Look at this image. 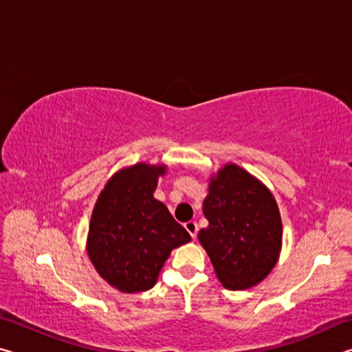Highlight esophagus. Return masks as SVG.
<instances>
[{"label": "esophagus", "instance_id": "34e87169", "mask_svg": "<svg viewBox=\"0 0 352 352\" xmlns=\"http://www.w3.org/2000/svg\"><path fill=\"white\" fill-rule=\"evenodd\" d=\"M184 228H186V231L190 234V237H192V239H195V237H197L199 226H197V223L194 222V220H189V222L184 223Z\"/></svg>", "mask_w": 352, "mask_h": 352}]
</instances>
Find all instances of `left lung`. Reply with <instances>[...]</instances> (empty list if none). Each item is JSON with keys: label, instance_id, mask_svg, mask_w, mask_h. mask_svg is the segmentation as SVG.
<instances>
[{"label": "left lung", "instance_id": "1", "mask_svg": "<svg viewBox=\"0 0 352 352\" xmlns=\"http://www.w3.org/2000/svg\"><path fill=\"white\" fill-rule=\"evenodd\" d=\"M204 214L210 225L200 230L199 241L223 287L243 290L269 275L281 252L283 225L264 184L226 164L211 180Z\"/></svg>", "mask_w": 352, "mask_h": 352}]
</instances>
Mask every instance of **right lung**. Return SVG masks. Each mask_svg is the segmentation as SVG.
<instances>
[{
  "label": "right lung",
  "instance_id": "1",
  "mask_svg": "<svg viewBox=\"0 0 352 352\" xmlns=\"http://www.w3.org/2000/svg\"><path fill=\"white\" fill-rule=\"evenodd\" d=\"M163 166L124 169L107 183L94 206L88 256L107 283L124 294L152 289L164 261L190 241L166 205L153 199Z\"/></svg>",
  "mask_w": 352,
  "mask_h": 352
}]
</instances>
